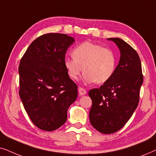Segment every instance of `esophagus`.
I'll return each mask as SVG.
<instances>
[{
	"instance_id": "34e87169",
	"label": "esophagus",
	"mask_w": 156,
	"mask_h": 156,
	"mask_svg": "<svg viewBox=\"0 0 156 156\" xmlns=\"http://www.w3.org/2000/svg\"><path fill=\"white\" fill-rule=\"evenodd\" d=\"M78 93H79V95H84L86 94V90H85L84 88H78Z\"/></svg>"
}]
</instances>
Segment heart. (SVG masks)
<instances>
[{
    "label": "heart",
    "instance_id": "heart-1",
    "mask_svg": "<svg viewBox=\"0 0 156 156\" xmlns=\"http://www.w3.org/2000/svg\"><path fill=\"white\" fill-rule=\"evenodd\" d=\"M73 56L74 58H65L64 66L74 80L78 79L83 69L85 83H104L115 71L116 59L113 51L95 43H81L73 50Z\"/></svg>",
    "mask_w": 156,
    "mask_h": 156
}]
</instances>
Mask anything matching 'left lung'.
Here are the masks:
<instances>
[{"label":"left lung","instance_id":"8db88e82","mask_svg":"<svg viewBox=\"0 0 156 156\" xmlns=\"http://www.w3.org/2000/svg\"><path fill=\"white\" fill-rule=\"evenodd\" d=\"M117 45L120 57L111 79L88 92L92 100L89 113L91 125L98 131L111 134L121 129L139 102L143 82L140 59L137 52L122 39L108 38Z\"/></svg>","mask_w":156,"mask_h":156}]
</instances>
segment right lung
<instances>
[{"label":"right lung","instance_id":"right-lung-1","mask_svg":"<svg viewBox=\"0 0 156 156\" xmlns=\"http://www.w3.org/2000/svg\"><path fill=\"white\" fill-rule=\"evenodd\" d=\"M74 41L62 33L43 35L20 60V98L34 125L45 131L66 123L68 108L78 96V86L64 66L66 51Z\"/></svg>","mask_w":156,"mask_h":156}]
</instances>
